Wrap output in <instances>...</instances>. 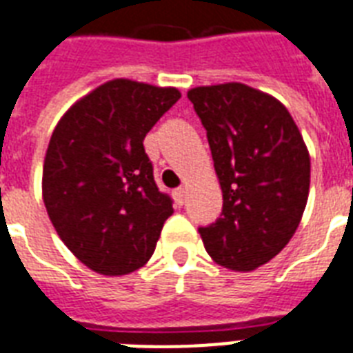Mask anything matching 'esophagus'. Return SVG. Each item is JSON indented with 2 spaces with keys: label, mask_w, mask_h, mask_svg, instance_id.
<instances>
[{
  "label": "esophagus",
  "mask_w": 353,
  "mask_h": 353,
  "mask_svg": "<svg viewBox=\"0 0 353 353\" xmlns=\"http://www.w3.org/2000/svg\"><path fill=\"white\" fill-rule=\"evenodd\" d=\"M185 198H187V190H185V189H176V190H174V200H176L177 205H183Z\"/></svg>",
  "instance_id": "obj_1"
}]
</instances>
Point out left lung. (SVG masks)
I'll return each instance as SVG.
<instances>
[{
  "label": "left lung",
  "instance_id": "obj_1",
  "mask_svg": "<svg viewBox=\"0 0 353 353\" xmlns=\"http://www.w3.org/2000/svg\"><path fill=\"white\" fill-rule=\"evenodd\" d=\"M208 130L223 213L200 228L219 265L252 271L275 258L301 223L310 185V157L281 101L239 82L187 93Z\"/></svg>",
  "mask_w": 353,
  "mask_h": 353
}]
</instances>
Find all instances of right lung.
<instances>
[{"label":"right lung","instance_id":"right-lung-1","mask_svg":"<svg viewBox=\"0 0 353 353\" xmlns=\"http://www.w3.org/2000/svg\"><path fill=\"white\" fill-rule=\"evenodd\" d=\"M181 93L116 78L65 112L43 166V200L57 236L99 275L140 270L172 200L157 189L143 138Z\"/></svg>","mask_w":353,"mask_h":353}]
</instances>
